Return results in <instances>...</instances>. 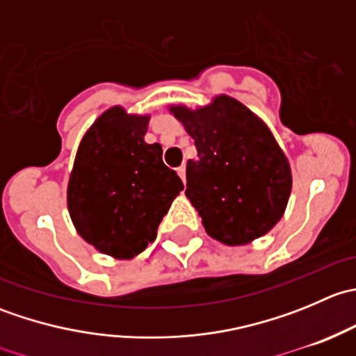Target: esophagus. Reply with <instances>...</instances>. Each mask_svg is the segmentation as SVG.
<instances>
[{
  "label": "esophagus",
  "instance_id": "34e87169",
  "mask_svg": "<svg viewBox=\"0 0 356 356\" xmlns=\"http://www.w3.org/2000/svg\"><path fill=\"white\" fill-rule=\"evenodd\" d=\"M177 174H179V177L182 179V182H186V167L184 165H181V167L177 168Z\"/></svg>",
  "mask_w": 356,
  "mask_h": 356
}]
</instances>
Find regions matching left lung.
<instances>
[{
    "label": "left lung",
    "mask_w": 356,
    "mask_h": 356,
    "mask_svg": "<svg viewBox=\"0 0 356 356\" xmlns=\"http://www.w3.org/2000/svg\"><path fill=\"white\" fill-rule=\"evenodd\" d=\"M195 139L198 158L186 167V196L208 234L229 246L267 234L284 215L291 168L267 125L231 96L198 110L170 106Z\"/></svg>",
    "instance_id": "8db88e82"
}]
</instances>
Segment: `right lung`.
Returning <instances> with one entry per match:
<instances>
[{"label": "right lung", "instance_id": "1", "mask_svg": "<svg viewBox=\"0 0 356 356\" xmlns=\"http://www.w3.org/2000/svg\"><path fill=\"white\" fill-rule=\"evenodd\" d=\"M148 115L106 110L82 138L67 189L79 234L102 253L132 258L156 239L158 225L184 184L145 141Z\"/></svg>", "mask_w": 356, "mask_h": 356}]
</instances>
